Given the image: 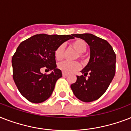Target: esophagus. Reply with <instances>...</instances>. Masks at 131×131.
Here are the masks:
<instances>
[{"mask_svg":"<svg viewBox=\"0 0 131 131\" xmlns=\"http://www.w3.org/2000/svg\"><path fill=\"white\" fill-rule=\"evenodd\" d=\"M62 76H63V77H67L68 74L64 73H62Z\"/></svg>","mask_w":131,"mask_h":131,"instance_id":"34e87169","label":"esophagus"}]
</instances>
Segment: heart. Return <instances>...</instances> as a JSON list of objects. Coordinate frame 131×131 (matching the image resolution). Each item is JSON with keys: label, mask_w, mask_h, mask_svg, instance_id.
<instances>
[{"label": "heart", "mask_w": 131, "mask_h": 131, "mask_svg": "<svg viewBox=\"0 0 131 131\" xmlns=\"http://www.w3.org/2000/svg\"><path fill=\"white\" fill-rule=\"evenodd\" d=\"M71 47L78 52H79L78 53L79 58L82 60L85 58L84 52H85L87 49V43L85 41H84L83 39L75 40L73 42H72ZM64 51H65V45L64 44L59 45L56 48L55 52H54L56 59L58 60H61L62 59H63L64 56ZM78 56H77V58H78ZM58 68L60 71H62V73L70 74L79 71L81 68V64L79 62L77 61H63L60 62L58 64Z\"/></svg>", "instance_id": "heart-1"}]
</instances>
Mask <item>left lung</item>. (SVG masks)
Instances as JSON below:
<instances>
[{"mask_svg":"<svg viewBox=\"0 0 131 131\" xmlns=\"http://www.w3.org/2000/svg\"><path fill=\"white\" fill-rule=\"evenodd\" d=\"M74 37L84 40L90 49V58L82 70V75L77 76L75 83L71 84L73 92L78 99L92 102L99 99L111 84L116 73V56L112 45L106 40L89 33L75 34ZM88 79H86L87 74Z\"/></svg>","mask_w":131,"mask_h":131,"instance_id":"8db88e82","label":"left lung"}]
</instances>
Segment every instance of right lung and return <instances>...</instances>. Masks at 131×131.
Returning <instances> with one entry per match:
<instances>
[{
  "instance_id": "obj_1",
  "label": "right lung",
  "mask_w": 131,
  "mask_h": 131,
  "mask_svg": "<svg viewBox=\"0 0 131 131\" xmlns=\"http://www.w3.org/2000/svg\"><path fill=\"white\" fill-rule=\"evenodd\" d=\"M71 35H36L19 44L12 57L13 78L17 89L28 101L40 103L50 97L56 82L62 77L61 71L56 68V49ZM51 70L43 74L42 68Z\"/></svg>"
}]
</instances>
